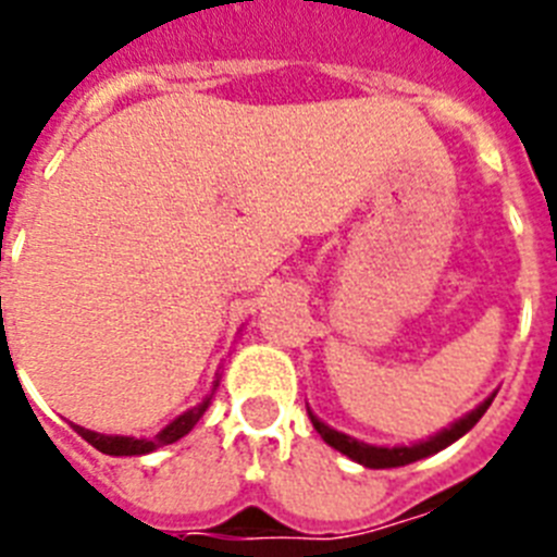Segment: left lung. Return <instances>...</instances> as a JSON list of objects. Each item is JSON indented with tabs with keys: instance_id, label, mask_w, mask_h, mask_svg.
Returning a JSON list of instances; mask_svg holds the SVG:
<instances>
[{
	"instance_id": "1",
	"label": "left lung",
	"mask_w": 557,
	"mask_h": 557,
	"mask_svg": "<svg viewBox=\"0 0 557 557\" xmlns=\"http://www.w3.org/2000/svg\"><path fill=\"white\" fill-rule=\"evenodd\" d=\"M491 401L494 398H488V401H482L480 407H476L474 412H469L466 418H460L457 424H451L449 430H444L441 435L430 437V441H424V444H416V446H396V449H385V446H368V444H359V441H354V437L343 435V432L332 430V426H326L323 421H318V418L312 416V424L314 430L321 432V437L326 441L329 446H334L337 451H343V455H348L351 460L362 462V466H368V469H396V466H407V462H416L421 460V457H430L435 455V451L446 449L449 444H455L457 437H462L466 432L471 430V426L480 421L482 416H485V410L491 407Z\"/></svg>"
}]
</instances>
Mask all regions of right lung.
I'll list each match as a JSON object with an SVG mask.
<instances>
[{
    "instance_id": "1",
    "label": "right lung",
    "mask_w": 557,
    "mask_h": 557,
    "mask_svg": "<svg viewBox=\"0 0 557 557\" xmlns=\"http://www.w3.org/2000/svg\"><path fill=\"white\" fill-rule=\"evenodd\" d=\"M211 398H206L203 405L191 407L189 412H184L181 418H175L170 426H164V430L159 432V435H152L150 441H136V437H122V435H97V432L91 430H83V426H75L77 435L86 437L88 444L95 446V449H100L102 455H113V457H122V455H147V451L159 449V446H166V444H175L178 437H184L186 432H191V426L198 424L200 416L206 412V407H209Z\"/></svg>"
}]
</instances>
